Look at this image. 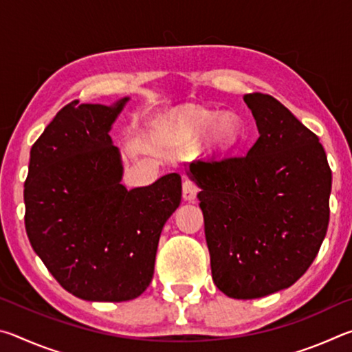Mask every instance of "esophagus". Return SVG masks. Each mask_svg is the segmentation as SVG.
Masks as SVG:
<instances>
[{
	"mask_svg": "<svg viewBox=\"0 0 352 352\" xmlns=\"http://www.w3.org/2000/svg\"><path fill=\"white\" fill-rule=\"evenodd\" d=\"M197 190H199V186L194 180L186 178V180L183 182V199L184 200L192 201L195 199V195H197Z\"/></svg>",
	"mask_w": 352,
	"mask_h": 352,
	"instance_id": "1",
	"label": "esophagus"
}]
</instances>
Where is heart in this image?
<instances>
[{"instance_id": "obj_1", "label": "heart", "mask_w": 352, "mask_h": 352, "mask_svg": "<svg viewBox=\"0 0 352 352\" xmlns=\"http://www.w3.org/2000/svg\"><path fill=\"white\" fill-rule=\"evenodd\" d=\"M217 113L208 111V110H190L184 122H186L188 129L195 135H201L210 130L212 126V140L220 147H228L236 142L237 136H239V126L233 118L225 116L219 119L217 123Z\"/></svg>"}]
</instances>
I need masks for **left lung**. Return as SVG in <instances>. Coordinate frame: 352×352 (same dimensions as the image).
<instances>
[{
	"label": "left lung",
	"instance_id": "1",
	"mask_svg": "<svg viewBox=\"0 0 352 352\" xmlns=\"http://www.w3.org/2000/svg\"><path fill=\"white\" fill-rule=\"evenodd\" d=\"M259 138L247 153L190 163L212 281L253 300L296 283L329 225L332 172L318 136L269 94H245Z\"/></svg>",
	"mask_w": 352,
	"mask_h": 352
}]
</instances>
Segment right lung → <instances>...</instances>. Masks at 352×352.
<instances>
[{"instance_id":"add662e5","label":"right lung","mask_w":352,"mask_h":352,"mask_svg":"<svg viewBox=\"0 0 352 352\" xmlns=\"http://www.w3.org/2000/svg\"><path fill=\"white\" fill-rule=\"evenodd\" d=\"M115 105L73 100L34 142L25 182L29 242L65 290L87 301H129L153 276L162 230L182 201V177L127 190L110 129Z\"/></svg>"}]
</instances>
